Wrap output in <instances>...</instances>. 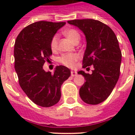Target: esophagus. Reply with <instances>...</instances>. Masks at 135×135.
Instances as JSON below:
<instances>
[{
    "label": "esophagus",
    "instance_id": "34e87169",
    "mask_svg": "<svg viewBox=\"0 0 135 135\" xmlns=\"http://www.w3.org/2000/svg\"><path fill=\"white\" fill-rule=\"evenodd\" d=\"M71 76L74 77V76H76V75H77V72H76V71H71Z\"/></svg>",
    "mask_w": 135,
    "mask_h": 135
}]
</instances>
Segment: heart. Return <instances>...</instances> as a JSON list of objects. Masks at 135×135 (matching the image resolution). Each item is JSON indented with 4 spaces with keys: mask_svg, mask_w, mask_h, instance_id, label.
Segmentation results:
<instances>
[{
    "mask_svg": "<svg viewBox=\"0 0 135 135\" xmlns=\"http://www.w3.org/2000/svg\"><path fill=\"white\" fill-rule=\"evenodd\" d=\"M64 33L74 44L80 41V35L78 31H76V29L69 28V29L64 31ZM57 43H58V36L55 35L52 37L50 43L51 49L52 50H55L57 49ZM78 58V56L75 54H68V55H64L63 56H61L59 59V61L61 63L67 66H73L75 61H77Z\"/></svg>",
    "mask_w": 135,
    "mask_h": 135,
    "instance_id": "obj_1",
    "label": "heart"
}]
</instances>
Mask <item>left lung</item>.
Segmentation results:
<instances>
[{"label": "left lung", "mask_w": 135, "mask_h": 135, "mask_svg": "<svg viewBox=\"0 0 135 135\" xmlns=\"http://www.w3.org/2000/svg\"><path fill=\"white\" fill-rule=\"evenodd\" d=\"M68 23L78 27L85 36L83 68L94 67L92 74L78 72L86 80L79 90L80 98L88 104H100L109 97L119 78L122 54L116 36L98 20H74Z\"/></svg>", "instance_id": "obj_1"}]
</instances>
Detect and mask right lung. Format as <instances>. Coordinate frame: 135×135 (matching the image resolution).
Returning a JSON list of instances; mask_svg holds the SVG:
<instances>
[{
	"label": "right lung",
	"instance_id": "right-lung-1",
	"mask_svg": "<svg viewBox=\"0 0 135 135\" xmlns=\"http://www.w3.org/2000/svg\"><path fill=\"white\" fill-rule=\"evenodd\" d=\"M66 22L40 21L28 25L17 37L14 47L15 69L19 83L28 98L36 104L50 107L61 98V86L71 76L64 66H57L53 73L43 69L50 61L51 40Z\"/></svg>",
	"mask_w": 135,
	"mask_h": 135
}]
</instances>
